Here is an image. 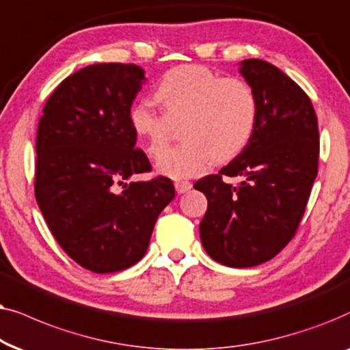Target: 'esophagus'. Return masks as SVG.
<instances>
[{"label": "esophagus", "mask_w": 350, "mask_h": 350, "mask_svg": "<svg viewBox=\"0 0 350 350\" xmlns=\"http://www.w3.org/2000/svg\"><path fill=\"white\" fill-rule=\"evenodd\" d=\"M174 189L178 193H185L192 189V184L189 180H178V183H174Z\"/></svg>", "instance_id": "obj_1"}]
</instances>
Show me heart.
Returning <instances> with one entry per match:
<instances>
[{
  "label": "heart",
  "mask_w": 350,
  "mask_h": 350,
  "mask_svg": "<svg viewBox=\"0 0 350 350\" xmlns=\"http://www.w3.org/2000/svg\"><path fill=\"white\" fill-rule=\"evenodd\" d=\"M163 115L147 102L129 110V124L148 155L167 144L171 124H178L183 144L158 157L157 171L172 179L202 174L213 160L227 161L250 142L258 120V99L248 83L221 77L202 65H183L167 72L155 90Z\"/></svg>",
  "instance_id": "1"
}]
</instances>
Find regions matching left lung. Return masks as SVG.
I'll list each match as a JSON object with an SVG mask.
<instances>
[{"label":"left lung","mask_w":350,"mask_h":350,"mask_svg":"<svg viewBox=\"0 0 350 350\" xmlns=\"http://www.w3.org/2000/svg\"><path fill=\"white\" fill-rule=\"evenodd\" d=\"M258 99V120L246 147L193 184L206 195L200 239L209 258L229 267H253L285 248L306 211L319 171V126L304 91L275 65L240 62ZM240 175L239 186L223 178Z\"/></svg>","instance_id":"1"}]
</instances>
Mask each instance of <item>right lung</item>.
<instances>
[{
	"instance_id": "obj_1",
	"label": "right lung",
	"mask_w": 350,
	"mask_h": 350,
	"mask_svg": "<svg viewBox=\"0 0 350 350\" xmlns=\"http://www.w3.org/2000/svg\"><path fill=\"white\" fill-rule=\"evenodd\" d=\"M146 83L134 64H94L60 83L36 134L35 197L62 250L96 273L118 272L146 254L172 180L124 183L148 172L129 110Z\"/></svg>"
}]
</instances>
